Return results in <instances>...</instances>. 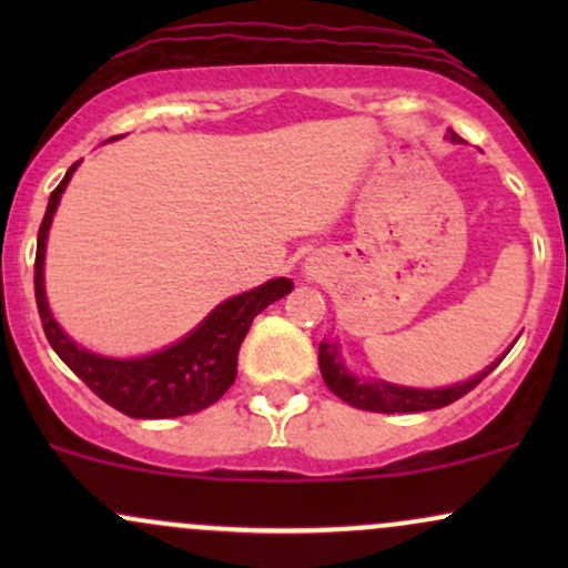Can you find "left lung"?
<instances>
[{
    "mask_svg": "<svg viewBox=\"0 0 568 568\" xmlns=\"http://www.w3.org/2000/svg\"><path fill=\"white\" fill-rule=\"evenodd\" d=\"M452 141H462L459 135L452 130ZM501 361V357H499ZM499 361L494 366H488L484 374L473 376L470 382L454 384V387L443 389H410V387H395V384L384 382H371V379H355L347 368L338 361L336 344H321L317 347V363H321L323 382L328 384V389L336 397H342L349 406L363 408V410H376V414H416V410H433L443 408L448 403L459 400L462 395H467L470 389L478 387L480 382L499 366Z\"/></svg>",
    "mask_w": 568,
    "mask_h": 568,
    "instance_id": "1",
    "label": "left lung"
}]
</instances>
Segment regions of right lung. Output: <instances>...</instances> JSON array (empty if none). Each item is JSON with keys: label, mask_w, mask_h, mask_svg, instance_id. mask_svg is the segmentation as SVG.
<instances>
[{"label": "right lung", "mask_w": 568, "mask_h": 568, "mask_svg": "<svg viewBox=\"0 0 568 568\" xmlns=\"http://www.w3.org/2000/svg\"><path fill=\"white\" fill-rule=\"evenodd\" d=\"M74 168L77 162L50 194L48 211H44L37 234L34 293L39 321H42L50 347L103 403L133 419H168V416L197 414V410L213 406L237 376V352L253 317L272 302L283 298L285 293H291L293 283L277 277L258 288L226 298L186 338L175 342L173 347L154 352V355L139 357V361H114V357H101L77 347L50 315L42 280L44 240H48L58 200H61Z\"/></svg>", "instance_id": "1"}]
</instances>
